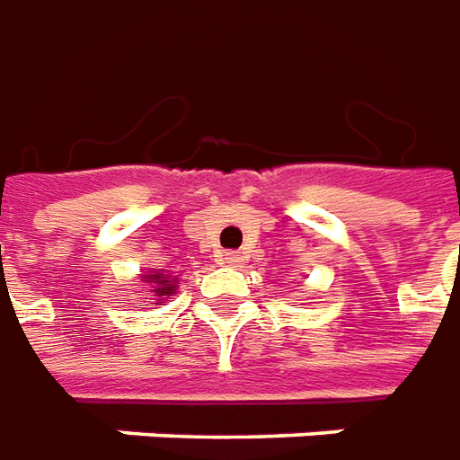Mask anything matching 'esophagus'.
Listing matches in <instances>:
<instances>
[{"label":"esophagus","instance_id":"34e87169","mask_svg":"<svg viewBox=\"0 0 460 460\" xmlns=\"http://www.w3.org/2000/svg\"><path fill=\"white\" fill-rule=\"evenodd\" d=\"M223 262H225V265L240 267V265H243V262H245V260H243V255H240V252H225Z\"/></svg>","mask_w":460,"mask_h":460}]
</instances>
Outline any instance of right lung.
Listing matches in <instances>:
<instances>
[{
    "label": "right lung",
    "instance_id": "obj_1",
    "mask_svg": "<svg viewBox=\"0 0 460 460\" xmlns=\"http://www.w3.org/2000/svg\"><path fill=\"white\" fill-rule=\"evenodd\" d=\"M143 282H148L151 285L153 297L158 299V305H161L163 299H171L175 295V289L181 285V279L172 275H165V270H158V272H148V275H141Z\"/></svg>",
    "mask_w": 460,
    "mask_h": 460
}]
</instances>
